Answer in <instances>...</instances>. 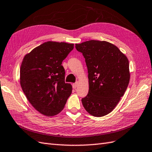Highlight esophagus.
I'll list each match as a JSON object with an SVG mask.
<instances>
[{
	"label": "esophagus",
	"mask_w": 152,
	"mask_h": 152,
	"mask_svg": "<svg viewBox=\"0 0 152 152\" xmlns=\"http://www.w3.org/2000/svg\"><path fill=\"white\" fill-rule=\"evenodd\" d=\"M77 85H78V82H76V83H73L72 84V87H73V88H76L77 87Z\"/></svg>",
	"instance_id": "1"
}]
</instances>
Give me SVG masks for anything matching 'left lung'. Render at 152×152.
<instances>
[{
	"label": "left lung",
	"instance_id": "1",
	"mask_svg": "<svg viewBox=\"0 0 152 152\" xmlns=\"http://www.w3.org/2000/svg\"><path fill=\"white\" fill-rule=\"evenodd\" d=\"M85 59L89 83L88 94L81 99L89 114L102 117L114 109L130 81L129 62L117 47L105 41L88 40L76 44Z\"/></svg>",
	"mask_w": 152,
	"mask_h": 152
}]
</instances>
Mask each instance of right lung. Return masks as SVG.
I'll return each instance as SVG.
<instances>
[{
	"instance_id": "add662e5",
	"label": "right lung",
	"mask_w": 152,
	"mask_h": 152,
	"mask_svg": "<svg viewBox=\"0 0 152 152\" xmlns=\"http://www.w3.org/2000/svg\"><path fill=\"white\" fill-rule=\"evenodd\" d=\"M73 49V44L49 41L37 47L23 59L21 87L29 103L42 114H58L71 94L72 86L65 82L61 64Z\"/></svg>"
}]
</instances>
